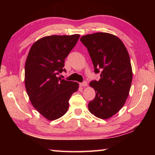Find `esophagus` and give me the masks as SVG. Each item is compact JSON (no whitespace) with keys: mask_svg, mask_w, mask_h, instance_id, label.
I'll use <instances>...</instances> for the list:
<instances>
[{"mask_svg":"<svg viewBox=\"0 0 155 155\" xmlns=\"http://www.w3.org/2000/svg\"><path fill=\"white\" fill-rule=\"evenodd\" d=\"M80 86L81 87H86V86H87V83L86 81H84V82L80 83Z\"/></svg>","mask_w":155,"mask_h":155,"instance_id":"1","label":"esophagus"}]
</instances>
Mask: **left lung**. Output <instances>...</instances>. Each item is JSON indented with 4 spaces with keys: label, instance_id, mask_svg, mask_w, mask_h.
Wrapping results in <instances>:
<instances>
[{
    "label": "left lung",
    "instance_id": "obj_1",
    "mask_svg": "<svg viewBox=\"0 0 155 155\" xmlns=\"http://www.w3.org/2000/svg\"><path fill=\"white\" fill-rule=\"evenodd\" d=\"M80 40L88 50L94 72H101L100 80L90 83L96 96L88 104L89 111L98 118H110L122 109L129 94L133 79L129 54L121 40L108 33L89 34Z\"/></svg>",
    "mask_w": 155,
    "mask_h": 155
}]
</instances>
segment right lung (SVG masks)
<instances>
[{
	"instance_id": "right-lung-1",
	"label": "right lung",
	"mask_w": 155,
	"mask_h": 155,
	"mask_svg": "<svg viewBox=\"0 0 155 155\" xmlns=\"http://www.w3.org/2000/svg\"><path fill=\"white\" fill-rule=\"evenodd\" d=\"M80 35H51L40 39L31 47L25 63V83L28 98L37 111L48 120L63 116L69 100L79 84L57 77L65 59Z\"/></svg>"
}]
</instances>
